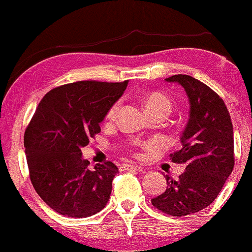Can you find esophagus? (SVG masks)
Segmentation results:
<instances>
[{
	"label": "esophagus",
	"instance_id": "34e87169",
	"mask_svg": "<svg viewBox=\"0 0 252 252\" xmlns=\"http://www.w3.org/2000/svg\"><path fill=\"white\" fill-rule=\"evenodd\" d=\"M123 170H135V171H139V172H143L145 171V168L140 167V166H135V165H128V164H124L123 166H122Z\"/></svg>",
	"mask_w": 252,
	"mask_h": 252
}]
</instances>
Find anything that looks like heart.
I'll return each mask as SVG.
<instances>
[{
  "instance_id": "1",
  "label": "heart",
  "mask_w": 252,
  "mask_h": 252,
  "mask_svg": "<svg viewBox=\"0 0 252 252\" xmlns=\"http://www.w3.org/2000/svg\"><path fill=\"white\" fill-rule=\"evenodd\" d=\"M143 104H145L146 109L149 113H156V112H165L167 115H170L171 111H172V101L170 100L167 95H165L164 93L161 92H149L147 94L143 95L142 98ZM121 109V103L120 101H116L113 103L111 106L109 107L106 112V118L107 120L112 121L117 117L118 111Z\"/></svg>"
}]
</instances>
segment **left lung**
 Listing matches in <instances>:
<instances>
[{
	"label": "left lung",
	"mask_w": 252,
	"mask_h": 252,
	"mask_svg": "<svg viewBox=\"0 0 252 252\" xmlns=\"http://www.w3.org/2000/svg\"><path fill=\"white\" fill-rule=\"evenodd\" d=\"M166 81L178 82L189 96L182 148L170 154L173 162L185 165V171L177 181L165 176L166 190L152 198V204L172 217H185L208 207L233 171V126L221 96L206 84L183 74Z\"/></svg>",
	"instance_id": "obj_1"
}]
</instances>
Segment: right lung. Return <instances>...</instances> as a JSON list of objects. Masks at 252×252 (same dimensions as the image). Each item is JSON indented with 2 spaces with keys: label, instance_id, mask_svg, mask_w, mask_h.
<instances>
[{
  "label": "right lung",
  "instance_id": "obj_1",
  "mask_svg": "<svg viewBox=\"0 0 252 252\" xmlns=\"http://www.w3.org/2000/svg\"><path fill=\"white\" fill-rule=\"evenodd\" d=\"M128 82L62 85L38 104L25 130V153L33 188L55 212L87 218L106 206L118 168L109 160L90 168L81 148L100 132L99 123Z\"/></svg>",
  "mask_w": 252,
  "mask_h": 252
}]
</instances>
